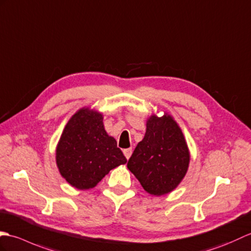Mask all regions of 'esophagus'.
I'll return each mask as SVG.
<instances>
[{"instance_id":"esophagus-1","label":"esophagus","mask_w":251,"mask_h":251,"mask_svg":"<svg viewBox=\"0 0 251 251\" xmlns=\"http://www.w3.org/2000/svg\"><path fill=\"white\" fill-rule=\"evenodd\" d=\"M124 153H125V155H126V158L129 159V158L131 157V154H132V148H126V149H125V150H124Z\"/></svg>"}]
</instances>
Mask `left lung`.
<instances>
[{
  "mask_svg": "<svg viewBox=\"0 0 251 251\" xmlns=\"http://www.w3.org/2000/svg\"><path fill=\"white\" fill-rule=\"evenodd\" d=\"M190 154L180 127L168 114L152 115L143 141L127 162L142 187L152 196L174 190L188 171Z\"/></svg>",
  "mask_w": 251,
  "mask_h": 251,
  "instance_id": "left-lung-1",
  "label": "left lung"
}]
</instances>
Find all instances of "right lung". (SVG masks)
Returning <instances> with one entry per match:
<instances>
[{"instance_id":"right-lung-1","label":"right lung","mask_w":251,"mask_h":251,"mask_svg":"<svg viewBox=\"0 0 251 251\" xmlns=\"http://www.w3.org/2000/svg\"><path fill=\"white\" fill-rule=\"evenodd\" d=\"M60 174L70 185L87 190L126 159L104 129L103 116L79 109L66 124L55 151Z\"/></svg>"}]
</instances>
